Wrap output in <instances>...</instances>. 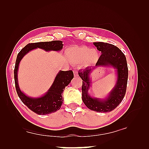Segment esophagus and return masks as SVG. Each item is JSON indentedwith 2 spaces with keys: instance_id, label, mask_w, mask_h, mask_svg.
<instances>
[{
  "instance_id": "obj_1",
  "label": "esophagus",
  "mask_w": 149,
  "mask_h": 149,
  "mask_svg": "<svg viewBox=\"0 0 149 149\" xmlns=\"http://www.w3.org/2000/svg\"><path fill=\"white\" fill-rule=\"evenodd\" d=\"M74 76H75V77H77V76H78V73H77V71H76V70H74Z\"/></svg>"
}]
</instances>
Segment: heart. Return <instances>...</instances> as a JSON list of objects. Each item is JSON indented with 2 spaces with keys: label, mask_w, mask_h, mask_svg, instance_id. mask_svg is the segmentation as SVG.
<instances>
[{
  "label": "heart",
  "mask_w": 149,
  "mask_h": 149,
  "mask_svg": "<svg viewBox=\"0 0 149 149\" xmlns=\"http://www.w3.org/2000/svg\"><path fill=\"white\" fill-rule=\"evenodd\" d=\"M67 59L74 64L83 62L86 66L95 64L99 61L100 54L95 49L86 46H75L70 47L66 51Z\"/></svg>",
  "instance_id": "b5f03b06"
}]
</instances>
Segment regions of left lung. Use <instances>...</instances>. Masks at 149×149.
Returning <instances> with one entry per match:
<instances>
[{
	"label": "left lung",
	"instance_id": "left-lung-1",
	"mask_svg": "<svg viewBox=\"0 0 149 149\" xmlns=\"http://www.w3.org/2000/svg\"><path fill=\"white\" fill-rule=\"evenodd\" d=\"M93 45L102 54L95 66L87 67L78 72L83 80L82 99L90 109L99 113H107L115 109L125 95L128 78L127 61L123 53L112 44L93 42ZM97 67H111L115 70L117 76L115 86L109 95L102 99L91 96L89 93L91 84V74Z\"/></svg>",
	"mask_w": 149,
	"mask_h": 149
}]
</instances>
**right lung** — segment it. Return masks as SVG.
<instances>
[{"label":"right lung","instance_id":"obj_1","mask_svg":"<svg viewBox=\"0 0 149 149\" xmlns=\"http://www.w3.org/2000/svg\"><path fill=\"white\" fill-rule=\"evenodd\" d=\"M63 46L62 41L58 40L29 43L24 47L17 55L14 70L16 90L22 102L27 106L28 108L38 115H49L56 112L61 108L63 101L62 93L65 87L68 86L74 78V74L71 70L68 71L59 70L51 86L45 94L40 97H32L24 93L19 86L18 80L19 65L24 57L31 50L41 49L46 52H58L62 50Z\"/></svg>","mask_w":149,"mask_h":149}]
</instances>
